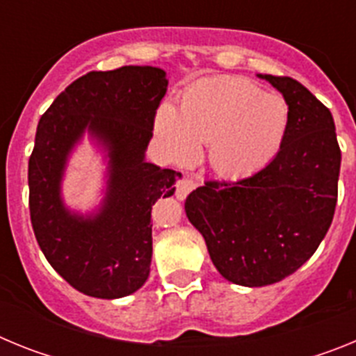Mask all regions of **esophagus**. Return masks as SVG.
Masks as SVG:
<instances>
[{
  "mask_svg": "<svg viewBox=\"0 0 356 356\" xmlns=\"http://www.w3.org/2000/svg\"><path fill=\"white\" fill-rule=\"evenodd\" d=\"M194 187H196V184H194L188 176H184V178H180V180L176 181V197H178V200H185Z\"/></svg>",
  "mask_w": 356,
  "mask_h": 356,
  "instance_id": "1",
  "label": "esophagus"
}]
</instances>
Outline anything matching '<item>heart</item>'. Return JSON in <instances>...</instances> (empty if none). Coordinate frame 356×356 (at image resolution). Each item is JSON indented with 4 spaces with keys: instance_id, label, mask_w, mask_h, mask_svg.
<instances>
[{
    "instance_id": "heart-1",
    "label": "heart",
    "mask_w": 356,
    "mask_h": 356,
    "mask_svg": "<svg viewBox=\"0 0 356 356\" xmlns=\"http://www.w3.org/2000/svg\"><path fill=\"white\" fill-rule=\"evenodd\" d=\"M289 127V105L246 80H209L184 94L181 110L163 105L156 134L176 162H191L210 144L213 171L228 180L250 178L278 156Z\"/></svg>"
}]
</instances>
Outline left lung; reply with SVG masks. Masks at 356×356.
Listing matches in <instances>:
<instances>
[{
	"mask_svg": "<svg viewBox=\"0 0 356 356\" xmlns=\"http://www.w3.org/2000/svg\"><path fill=\"white\" fill-rule=\"evenodd\" d=\"M284 94L289 127L278 156L237 181H205L185 212L228 282L264 287L307 262L332 225L341 147L332 112L289 76L259 74Z\"/></svg>",
	"mask_w": 356,
	"mask_h": 356,
	"instance_id": "1",
	"label": "left lung"
}]
</instances>
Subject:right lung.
Listing matches in <instances>:
<instances>
[{"label":"right lung","instance_id":"obj_1","mask_svg":"<svg viewBox=\"0 0 356 356\" xmlns=\"http://www.w3.org/2000/svg\"><path fill=\"white\" fill-rule=\"evenodd\" d=\"M165 90V71L151 65L90 71L56 96L37 127L28 162L33 234L53 269L92 298L128 296L149 276L151 209L172 196L180 176L144 160ZM85 129L111 159L104 205L87 218L60 197L65 162Z\"/></svg>","mask_w":356,"mask_h":356}]
</instances>
